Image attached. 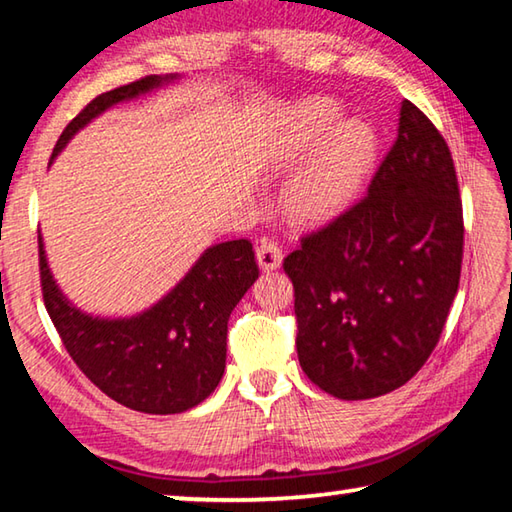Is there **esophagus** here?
<instances>
[{
    "label": "esophagus",
    "instance_id": "esophagus-1",
    "mask_svg": "<svg viewBox=\"0 0 512 512\" xmlns=\"http://www.w3.org/2000/svg\"><path fill=\"white\" fill-rule=\"evenodd\" d=\"M282 248L277 246V241L271 239H264L262 244L257 246V264L262 271H275V268H280L282 264Z\"/></svg>",
    "mask_w": 512,
    "mask_h": 512
}]
</instances>
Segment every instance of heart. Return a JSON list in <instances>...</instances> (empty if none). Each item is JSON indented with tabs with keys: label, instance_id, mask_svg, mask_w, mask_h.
Masks as SVG:
<instances>
[{
	"label": "heart",
	"instance_id": "obj_1",
	"mask_svg": "<svg viewBox=\"0 0 512 512\" xmlns=\"http://www.w3.org/2000/svg\"><path fill=\"white\" fill-rule=\"evenodd\" d=\"M305 154L284 189V210L298 223H323L348 205L368 173L375 133L361 119L341 121L339 103L332 99L300 101L282 117L268 167L287 171Z\"/></svg>",
	"mask_w": 512,
	"mask_h": 512
}]
</instances>
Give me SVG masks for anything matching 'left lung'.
I'll return each mask as SVG.
<instances>
[{
	"label": "left lung",
	"instance_id": "8db88e82",
	"mask_svg": "<svg viewBox=\"0 0 512 512\" xmlns=\"http://www.w3.org/2000/svg\"><path fill=\"white\" fill-rule=\"evenodd\" d=\"M463 207L449 146L402 101L397 137L350 210L284 259L298 359L339 400L404 386L443 334L458 291Z\"/></svg>",
	"mask_w": 512,
	"mask_h": 512
}]
</instances>
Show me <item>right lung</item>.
Returning a JSON list of instances; mask_svg holds the SVG:
<instances>
[{
  "mask_svg": "<svg viewBox=\"0 0 512 512\" xmlns=\"http://www.w3.org/2000/svg\"><path fill=\"white\" fill-rule=\"evenodd\" d=\"M178 79V74H153L99 94L69 121L49 167L67 142L108 108ZM38 246L49 318L69 357L94 386L128 409L153 415L189 411L214 393L225 370L230 314L259 275L250 241L235 239L210 246L167 296L126 318L92 316L72 305L54 280L42 235H38Z\"/></svg>",
  "mask_w": 512,
  "mask_h": 512,
  "instance_id": "add662e5",
  "label": "right lung"
}]
</instances>
